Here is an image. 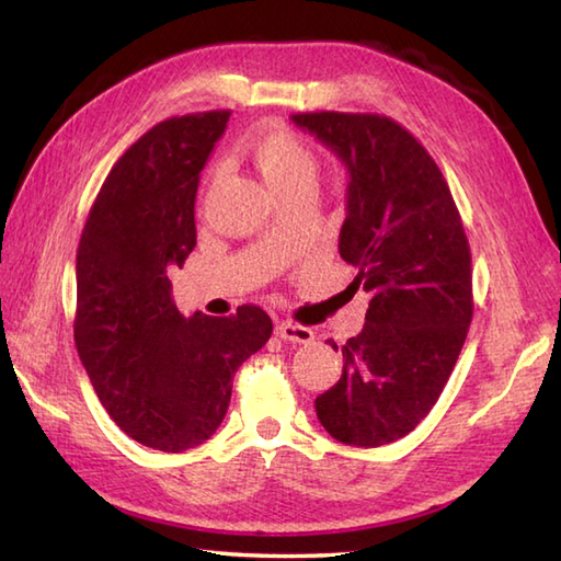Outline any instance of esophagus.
I'll return each instance as SVG.
<instances>
[{
    "label": "esophagus",
    "mask_w": 561,
    "mask_h": 561,
    "mask_svg": "<svg viewBox=\"0 0 561 561\" xmlns=\"http://www.w3.org/2000/svg\"><path fill=\"white\" fill-rule=\"evenodd\" d=\"M276 336H280L283 341H290V344H312L314 331L310 327H302V324L280 322L276 327Z\"/></svg>",
    "instance_id": "34e87169"
}]
</instances>
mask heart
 Masks as SVG:
<instances>
[{
	"label": "heart",
	"mask_w": 561,
	"mask_h": 561,
	"mask_svg": "<svg viewBox=\"0 0 561 561\" xmlns=\"http://www.w3.org/2000/svg\"><path fill=\"white\" fill-rule=\"evenodd\" d=\"M249 152L261 179L266 181V186L276 193L278 198L300 186H314V154L310 152V147H307L300 137H295L290 130L276 128V125L261 130L254 140H251Z\"/></svg>",
	"instance_id": "1"
}]
</instances>
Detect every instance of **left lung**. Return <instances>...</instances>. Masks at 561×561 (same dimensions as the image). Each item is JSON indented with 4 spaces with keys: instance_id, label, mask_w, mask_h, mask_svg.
Instances as JSON below:
<instances>
[{
    "instance_id": "left-lung-1",
    "label": "left lung",
    "mask_w": 561,
    "mask_h": 561,
    "mask_svg": "<svg viewBox=\"0 0 561 561\" xmlns=\"http://www.w3.org/2000/svg\"><path fill=\"white\" fill-rule=\"evenodd\" d=\"M346 167L341 259L370 295L339 382L314 399L331 438L358 448L404 438L438 402L472 322V256L438 164L375 113H295ZM336 351V344H331Z\"/></svg>"
}]
</instances>
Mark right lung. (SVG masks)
I'll list each match as a JSON object with an SVG mask.
<instances>
[{"label": "right lung", "instance_id": "add662e5", "mask_svg": "<svg viewBox=\"0 0 561 561\" xmlns=\"http://www.w3.org/2000/svg\"><path fill=\"white\" fill-rule=\"evenodd\" d=\"M230 111L191 113L147 130L91 205L77 249L75 344L118 428L147 448L184 453L222 424L239 365L271 339L256 305L184 317L169 266L196 247L201 171Z\"/></svg>", "mask_w": 561, "mask_h": 561}]
</instances>
